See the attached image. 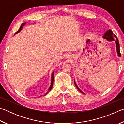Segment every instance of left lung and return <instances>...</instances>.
I'll return each mask as SVG.
<instances>
[{
    "label": "left lung",
    "instance_id": "8db88e82",
    "mask_svg": "<svg viewBox=\"0 0 124 124\" xmlns=\"http://www.w3.org/2000/svg\"><path fill=\"white\" fill-rule=\"evenodd\" d=\"M104 38L106 39L108 41H113V40H115V44H116V50H117V54H118V56L119 57H121V54H120V45H119V40L118 39H117V37H116V35H115L114 33H113V32L112 31V30H108L107 32L106 33H105L104 36L103 37ZM74 84L75 85V86L77 87V88L80 91L81 93H84L83 92H82L79 89V87H78V86L77 85L76 83L74 81Z\"/></svg>",
    "mask_w": 124,
    "mask_h": 124
}]
</instances>
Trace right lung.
Returning <instances> with one entry per match:
<instances>
[{"instance_id":"1","label":"right lung","mask_w":124,"mask_h":124,"mask_svg":"<svg viewBox=\"0 0 124 124\" xmlns=\"http://www.w3.org/2000/svg\"><path fill=\"white\" fill-rule=\"evenodd\" d=\"M25 24H26V23H22V24H21V27H20V29H18V31L17 32H16V34H17V33H19L20 31H21V30L22 29V27H23V26L24 25H25ZM54 72H53L52 73V77H51V85H50V88L49 89V90H48V91H47V92L46 93V94L48 93V92H49L50 90H51V89H52V86H53V83H54Z\"/></svg>"}]
</instances>
